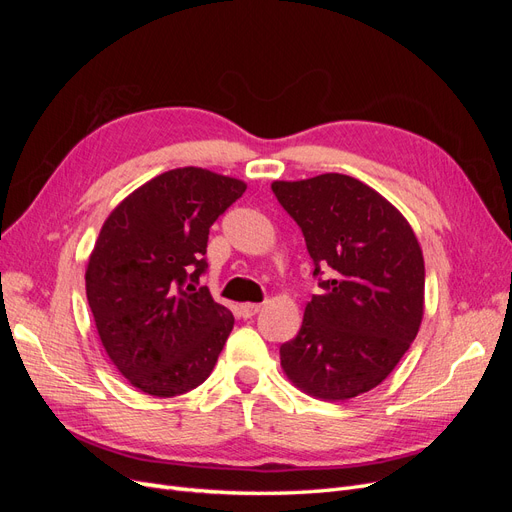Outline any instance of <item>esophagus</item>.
<instances>
[{"label": "esophagus", "instance_id": "obj_1", "mask_svg": "<svg viewBox=\"0 0 512 512\" xmlns=\"http://www.w3.org/2000/svg\"><path fill=\"white\" fill-rule=\"evenodd\" d=\"M239 312L243 318H252L260 312V303H241L239 305Z\"/></svg>", "mask_w": 512, "mask_h": 512}]
</instances>
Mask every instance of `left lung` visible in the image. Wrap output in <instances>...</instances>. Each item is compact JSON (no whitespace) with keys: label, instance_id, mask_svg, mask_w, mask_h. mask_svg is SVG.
I'll list each match as a JSON object with an SVG mask.
<instances>
[{"label":"left lung","instance_id":"left-lung-1","mask_svg":"<svg viewBox=\"0 0 512 512\" xmlns=\"http://www.w3.org/2000/svg\"><path fill=\"white\" fill-rule=\"evenodd\" d=\"M271 190L299 224L314 275H324L301 331L280 346L284 374L324 401L376 389L423 320L425 262L412 226L382 194L348 175L273 181Z\"/></svg>","mask_w":512,"mask_h":512}]
</instances>
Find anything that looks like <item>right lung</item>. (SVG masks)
Returning a JSON list of instances; mask_svg holds the SVG:
<instances>
[{"label": "right lung", "instance_id": "1", "mask_svg": "<svg viewBox=\"0 0 512 512\" xmlns=\"http://www.w3.org/2000/svg\"><path fill=\"white\" fill-rule=\"evenodd\" d=\"M245 188L207 168H175L106 218L87 262V301L108 359L138 391L188 393L218 363L235 318L198 280L211 224Z\"/></svg>", "mask_w": 512, "mask_h": 512}]
</instances>
